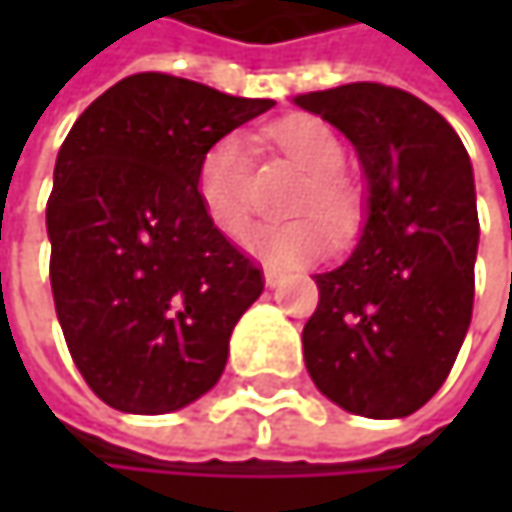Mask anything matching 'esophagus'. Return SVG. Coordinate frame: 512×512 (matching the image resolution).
Masks as SVG:
<instances>
[{
    "label": "esophagus",
    "instance_id": "34e87169",
    "mask_svg": "<svg viewBox=\"0 0 512 512\" xmlns=\"http://www.w3.org/2000/svg\"><path fill=\"white\" fill-rule=\"evenodd\" d=\"M263 281H266V287H269V290L281 287V275H278L275 269H266V272H263Z\"/></svg>",
    "mask_w": 512,
    "mask_h": 512
}]
</instances>
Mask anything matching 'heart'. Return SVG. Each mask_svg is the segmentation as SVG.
Wrapping results in <instances>:
<instances>
[{"instance_id": "obj_1", "label": "heart", "mask_w": 512, "mask_h": 512, "mask_svg": "<svg viewBox=\"0 0 512 512\" xmlns=\"http://www.w3.org/2000/svg\"><path fill=\"white\" fill-rule=\"evenodd\" d=\"M269 139L293 165H299L308 174V183L299 186V192L290 201V210L323 216L332 225H347L353 216V195L338 177V171L344 168L341 139L323 121L305 115L272 124ZM195 189L210 222L228 237L240 234L252 213L249 139L240 133L219 139L198 165ZM314 216L255 225L243 234V246L249 255H255L272 269H296L323 255L332 243L326 225Z\"/></svg>"}]
</instances>
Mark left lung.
Returning <instances> with one entry per match:
<instances>
[{"instance_id": "1", "label": "left lung", "mask_w": 512, "mask_h": 512, "mask_svg": "<svg viewBox=\"0 0 512 512\" xmlns=\"http://www.w3.org/2000/svg\"><path fill=\"white\" fill-rule=\"evenodd\" d=\"M341 130L367 183L350 257L314 275L320 305L302 329L305 367L335 406L406 418L460 353L477 260L474 171L454 127L409 91L353 82L293 97Z\"/></svg>"}]
</instances>
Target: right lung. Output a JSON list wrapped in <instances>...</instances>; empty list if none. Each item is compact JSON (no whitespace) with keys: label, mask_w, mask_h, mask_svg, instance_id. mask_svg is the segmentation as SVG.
Instances as JSON below:
<instances>
[{"label":"right lung","mask_w":512,"mask_h":512,"mask_svg":"<svg viewBox=\"0 0 512 512\" xmlns=\"http://www.w3.org/2000/svg\"><path fill=\"white\" fill-rule=\"evenodd\" d=\"M272 106L136 73L70 127L47 201L52 299L79 373L112 409L177 412L219 382L263 278L195 180L219 139Z\"/></svg>","instance_id":"obj_1"}]
</instances>
